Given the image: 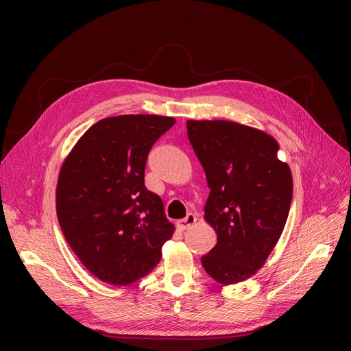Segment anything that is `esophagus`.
<instances>
[{
	"instance_id": "obj_1",
	"label": "esophagus",
	"mask_w": 351,
	"mask_h": 351,
	"mask_svg": "<svg viewBox=\"0 0 351 351\" xmlns=\"http://www.w3.org/2000/svg\"><path fill=\"white\" fill-rule=\"evenodd\" d=\"M196 222V215H193V214H187L186 215V218H183V219H178L177 222H176V226H177V228L178 230H187L190 226H193Z\"/></svg>"
}]
</instances>
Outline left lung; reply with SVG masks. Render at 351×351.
Listing matches in <instances>:
<instances>
[{
  "instance_id": "left-lung-1",
  "label": "left lung",
  "mask_w": 351,
  "mask_h": 351,
  "mask_svg": "<svg viewBox=\"0 0 351 351\" xmlns=\"http://www.w3.org/2000/svg\"><path fill=\"white\" fill-rule=\"evenodd\" d=\"M187 136L210 189L205 219L217 244L202 267L219 284L250 278L281 237L293 199L290 167L272 136L226 120L187 121Z\"/></svg>"
}]
</instances>
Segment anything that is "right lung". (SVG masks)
<instances>
[{
  "label": "right lung",
  "instance_id": "1",
  "mask_svg": "<svg viewBox=\"0 0 351 351\" xmlns=\"http://www.w3.org/2000/svg\"><path fill=\"white\" fill-rule=\"evenodd\" d=\"M176 120L108 117L84 133L61 167L57 217L67 243L104 282L129 285L149 274L173 237L162 200L145 186L154 143Z\"/></svg>",
  "mask_w": 351,
  "mask_h": 351
}]
</instances>
